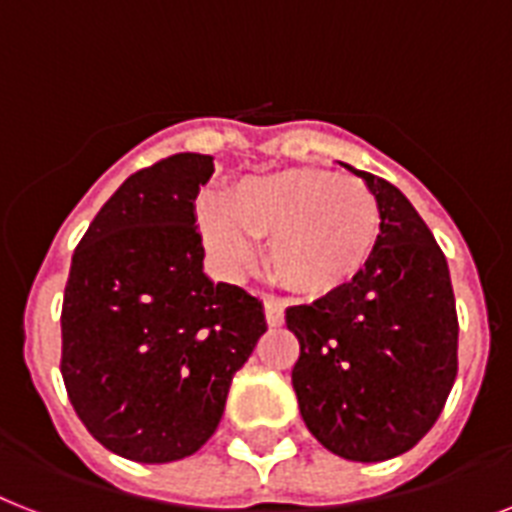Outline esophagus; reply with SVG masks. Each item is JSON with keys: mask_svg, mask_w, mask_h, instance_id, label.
I'll return each instance as SVG.
<instances>
[{"mask_svg": "<svg viewBox=\"0 0 512 512\" xmlns=\"http://www.w3.org/2000/svg\"><path fill=\"white\" fill-rule=\"evenodd\" d=\"M265 321L273 328L281 326L284 323V305L276 302V299H265Z\"/></svg>", "mask_w": 512, "mask_h": 512, "instance_id": "1", "label": "esophagus"}]
</instances>
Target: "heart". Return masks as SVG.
Segmentation results:
<instances>
[{
  "label": "heart",
  "instance_id": "heart-1",
  "mask_svg": "<svg viewBox=\"0 0 512 512\" xmlns=\"http://www.w3.org/2000/svg\"><path fill=\"white\" fill-rule=\"evenodd\" d=\"M207 249L228 270L255 260L265 243L273 281L299 297H328L350 286L381 239V207L360 178L328 168H286L249 176L228 189L223 205L199 210Z\"/></svg>",
  "mask_w": 512,
  "mask_h": 512
}]
</instances>
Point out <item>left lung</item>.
Segmentation results:
<instances>
[{
  "mask_svg": "<svg viewBox=\"0 0 512 512\" xmlns=\"http://www.w3.org/2000/svg\"><path fill=\"white\" fill-rule=\"evenodd\" d=\"M381 207L371 265L336 294L286 310L299 339V413L339 458L378 463L429 434L458 376L447 257L397 186L355 170Z\"/></svg>",
  "mask_w": 512,
  "mask_h": 512,
  "instance_id": "obj_1",
  "label": "left lung"
}]
</instances>
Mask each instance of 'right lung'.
Returning a JSON list of instances; mask_svg holds the SVG:
<instances>
[{
	"mask_svg": "<svg viewBox=\"0 0 512 512\" xmlns=\"http://www.w3.org/2000/svg\"><path fill=\"white\" fill-rule=\"evenodd\" d=\"M213 170V157L191 152L136 170L70 263L62 381L89 434L136 463L194 455L268 331L260 299L202 270L194 199Z\"/></svg>",
	"mask_w": 512,
	"mask_h": 512,
	"instance_id": "obj_1",
	"label": "right lung"
}]
</instances>
